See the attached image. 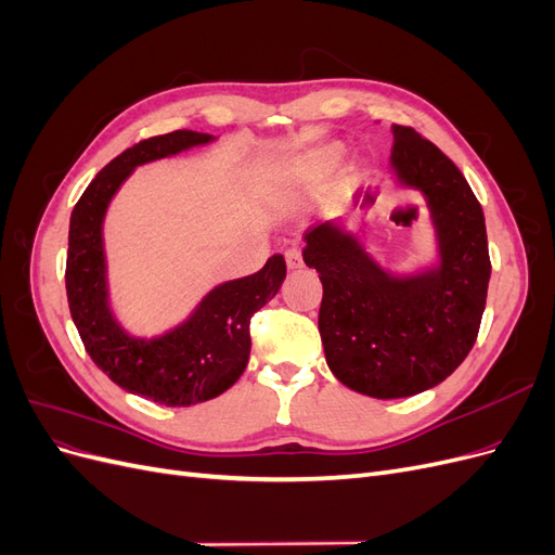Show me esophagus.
<instances>
[{"label":"esophagus","instance_id":"34e87169","mask_svg":"<svg viewBox=\"0 0 555 555\" xmlns=\"http://www.w3.org/2000/svg\"><path fill=\"white\" fill-rule=\"evenodd\" d=\"M284 259H287V268H289V271H296V268L304 266V255H300L298 247L287 249V255H284Z\"/></svg>","mask_w":555,"mask_h":555}]
</instances>
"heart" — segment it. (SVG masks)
I'll return each mask as SVG.
<instances>
[{"label":"heart","instance_id":"heart-1","mask_svg":"<svg viewBox=\"0 0 555 555\" xmlns=\"http://www.w3.org/2000/svg\"><path fill=\"white\" fill-rule=\"evenodd\" d=\"M335 159H338V147H335V145L312 150V153H308L304 159L298 162L296 176H298L300 182H314L317 178H322V176L331 169ZM357 178H359V169H357V166H354V164L345 166L343 180L354 182Z\"/></svg>","mask_w":555,"mask_h":555}]
</instances>
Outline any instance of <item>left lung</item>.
Instances as JSON below:
<instances>
[{
    "label": "left lung",
    "mask_w": 555,
    "mask_h": 555,
    "mask_svg": "<svg viewBox=\"0 0 555 555\" xmlns=\"http://www.w3.org/2000/svg\"><path fill=\"white\" fill-rule=\"evenodd\" d=\"M389 171L424 196L435 255L391 271L345 220L306 233L304 261L324 284L319 333L331 373L371 398H408L444 382L473 349L491 280L483 210L440 147L391 125Z\"/></svg>",
    "instance_id": "obj_1"
}]
</instances>
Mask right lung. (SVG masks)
Listing matches in <instances>:
<instances>
[{
	"mask_svg": "<svg viewBox=\"0 0 555 555\" xmlns=\"http://www.w3.org/2000/svg\"><path fill=\"white\" fill-rule=\"evenodd\" d=\"M212 141V133L178 129L127 147L88 184L69 222L66 298L82 345L99 371L120 389L166 408L206 402L238 382L251 347L249 319L287 278L284 257L273 255L259 273L215 284L182 322L153 338L131 333L117 319L104 247V220L113 196L137 166Z\"/></svg>",
	"mask_w": 555,
	"mask_h": 555,
	"instance_id": "add662e5",
	"label": "right lung"
}]
</instances>
